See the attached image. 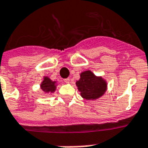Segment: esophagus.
Returning <instances> with one entry per match:
<instances>
[{"label": "esophagus", "mask_w": 148, "mask_h": 148, "mask_svg": "<svg viewBox=\"0 0 148 148\" xmlns=\"http://www.w3.org/2000/svg\"><path fill=\"white\" fill-rule=\"evenodd\" d=\"M63 81H64V82L65 83H69L70 82V78H65Z\"/></svg>", "instance_id": "1"}]
</instances>
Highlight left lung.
I'll list each match as a JSON object with an SVG mask.
<instances>
[{"label": "left lung", "mask_w": 148, "mask_h": 148, "mask_svg": "<svg viewBox=\"0 0 148 148\" xmlns=\"http://www.w3.org/2000/svg\"><path fill=\"white\" fill-rule=\"evenodd\" d=\"M76 85L81 95L86 99H96L103 96L107 89V83L100 77H96L90 71L81 74Z\"/></svg>", "instance_id": "left-lung-1"}]
</instances>
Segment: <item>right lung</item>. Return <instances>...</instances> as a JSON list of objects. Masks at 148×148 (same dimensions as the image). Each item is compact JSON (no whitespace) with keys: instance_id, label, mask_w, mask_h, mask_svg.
Returning a JSON list of instances; mask_svg holds the SVG:
<instances>
[{"instance_id":"1","label":"right lung","mask_w":148,"mask_h":148,"mask_svg":"<svg viewBox=\"0 0 148 148\" xmlns=\"http://www.w3.org/2000/svg\"><path fill=\"white\" fill-rule=\"evenodd\" d=\"M40 88L44 92H53L56 90V82H52V80L49 79V77H45L44 81L40 85Z\"/></svg>"}]
</instances>
